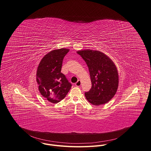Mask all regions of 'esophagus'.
<instances>
[{
	"label": "esophagus",
	"mask_w": 151,
	"mask_h": 151,
	"mask_svg": "<svg viewBox=\"0 0 151 151\" xmlns=\"http://www.w3.org/2000/svg\"><path fill=\"white\" fill-rule=\"evenodd\" d=\"M81 85V81L80 80H78V82L75 83V86L77 87H79Z\"/></svg>",
	"instance_id": "1"
}]
</instances>
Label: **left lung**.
Listing matches in <instances>:
<instances>
[{
    "label": "left lung",
    "instance_id": "8db88e82",
    "mask_svg": "<svg viewBox=\"0 0 151 151\" xmlns=\"http://www.w3.org/2000/svg\"><path fill=\"white\" fill-rule=\"evenodd\" d=\"M77 53L85 61L89 70L91 88L85 93L86 99L94 106L109 102L119 86V75L114 62L99 51L87 50Z\"/></svg>",
    "mask_w": 151,
    "mask_h": 151
}]
</instances>
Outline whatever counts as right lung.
I'll use <instances>...</instances> for the list:
<instances>
[{"label":"right lung","mask_w":151,"mask_h":151,"mask_svg":"<svg viewBox=\"0 0 151 151\" xmlns=\"http://www.w3.org/2000/svg\"><path fill=\"white\" fill-rule=\"evenodd\" d=\"M69 50L61 48L51 51L40 62L37 71V82L41 94L48 101L57 103L63 100L72 84L60 72L62 61Z\"/></svg>","instance_id":"1"}]
</instances>
